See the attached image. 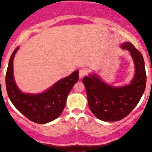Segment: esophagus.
Segmentation results:
<instances>
[{
    "mask_svg": "<svg viewBox=\"0 0 152 152\" xmlns=\"http://www.w3.org/2000/svg\"><path fill=\"white\" fill-rule=\"evenodd\" d=\"M87 74H88V70H87L86 68H83V69H80L79 70V78H83L85 76H86Z\"/></svg>",
    "mask_w": 152,
    "mask_h": 152,
    "instance_id": "esophagus-1",
    "label": "esophagus"
}]
</instances>
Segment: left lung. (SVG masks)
Here are the masks:
<instances>
[{
	"label": "left lung",
	"instance_id": "8db88e82",
	"mask_svg": "<svg viewBox=\"0 0 152 152\" xmlns=\"http://www.w3.org/2000/svg\"><path fill=\"white\" fill-rule=\"evenodd\" d=\"M121 46L130 52L135 65V75L130 84L110 86L94 74L83 78L89 109L96 117L104 121H117L128 116L146 88V75L142 53L131 43H124Z\"/></svg>",
	"mask_w": 152,
	"mask_h": 152
}]
</instances>
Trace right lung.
I'll return each instance as SVG.
<instances>
[{
    "label": "right lung",
    "instance_id": "add662e5",
    "mask_svg": "<svg viewBox=\"0 0 152 152\" xmlns=\"http://www.w3.org/2000/svg\"><path fill=\"white\" fill-rule=\"evenodd\" d=\"M18 47L10 56L6 75V86L12 104L26 118L37 124H46L58 118L66 106L71 88L78 81V71L61 79L42 94H24L15 84L13 61Z\"/></svg>",
    "mask_w": 152,
    "mask_h": 152
}]
</instances>
